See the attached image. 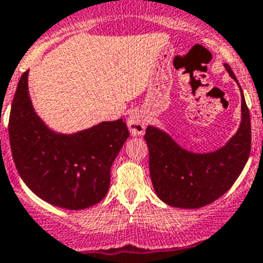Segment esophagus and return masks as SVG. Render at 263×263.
I'll use <instances>...</instances> for the list:
<instances>
[{
  "instance_id": "esophagus-1",
  "label": "esophagus",
  "mask_w": 263,
  "mask_h": 263,
  "mask_svg": "<svg viewBox=\"0 0 263 263\" xmlns=\"http://www.w3.org/2000/svg\"><path fill=\"white\" fill-rule=\"evenodd\" d=\"M146 118L141 111H137L128 118V128L132 136H141L145 131Z\"/></svg>"
}]
</instances>
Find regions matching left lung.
<instances>
[{"instance_id":"left-lung-1","label":"left lung","mask_w":263,"mask_h":263,"mask_svg":"<svg viewBox=\"0 0 263 263\" xmlns=\"http://www.w3.org/2000/svg\"><path fill=\"white\" fill-rule=\"evenodd\" d=\"M226 69L237 82L228 64ZM241 123L236 135L215 152L193 153L179 146L166 132L145 129L149 173L156 194L172 207L200 208L226 194L242 172L250 155V114L241 90Z\"/></svg>"}]
</instances>
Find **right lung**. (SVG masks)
<instances>
[{
	"label": "right lung",
	"instance_id": "obj_1",
	"mask_svg": "<svg viewBox=\"0 0 263 263\" xmlns=\"http://www.w3.org/2000/svg\"><path fill=\"white\" fill-rule=\"evenodd\" d=\"M28 70L11 103L9 139L14 164L27 187L49 204L84 210L103 199L112 162L129 137L123 119L77 134H56L43 123L28 96Z\"/></svg>",
	"mask_w": 263,
	"mask_h": 263
}]
</instances>
